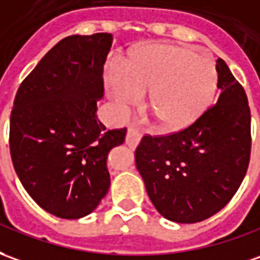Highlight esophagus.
<instances>
[{
    "label": "esophagus",
    "instance_id": "34e87169",
    "mask_svg": "<svg viewBox=\"0 0 260 260\" xmlns=\"http://www.w3.org/2000/svg\"><path fill=\"white\" fill-rule=\"evenodd\" d=\"M141 140V132L137 128V127L130 126L127 128V136H126V143L133 148L136 147Z\"/></svg>",
    "mask_w": 260,
    "mask_h": 260
}]
</instances>
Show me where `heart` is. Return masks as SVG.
I'll return each instance as SVG.
<instances>
[{
	"label": "heart",
	"mask_w": 260,
	"mask_h": 260,
	"mask_svg": "<svg viewBox=\"0 0 260 260\" xmlns=\"http://www.w3.org/2000/svg\"><path fill=\"white\" fill-rule=\"evenodd\" d=\"M218 73L208 55L182 45L151 44L106 75L109 96L121 109L136 106L147 92V109L166 132L188 127L211 106Z\"/></svg>",
	"instance_id": "obj_1"
}]
</instances>
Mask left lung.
<instances>
[{
    "label": "left lung",
    "mask_w": 260,
    "mask_h": 260,
    "mask_svg": "<svg viewBox=\"0 0 260 260\" xmlns=\"http://www.w3.org/2000/svg\"><path fill=\"white\" fill-rule=\"evenodd\" d=\"M219 99L178 132L143 136L136 166L155 209L173 222H201L235 195L250 160V109L242 85L218 58Z\"/></svg>",
    "instance_id": "8db88e82"
}]
</instances>
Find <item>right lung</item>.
Instances as JSON below:
<instances>
[{
  "instance_id": "add662e5",
  "label": "right lung",
  "mask_w": 260,
  "mask_h": 260,
  "mask_svg": "<svg viewBox=\"0 0 260 260\" xmlns=\"http://www.w3.org/2000/svg\"><path fill=\"white\" fill-rule=\"evenodd\" d=\"M107 32L63 38L18 89L10 151L18 178L38 205L62 219L89 215L110 187L107 155L127 128L107 130L96 116Z\"/></svg>"
}]
</instances>
